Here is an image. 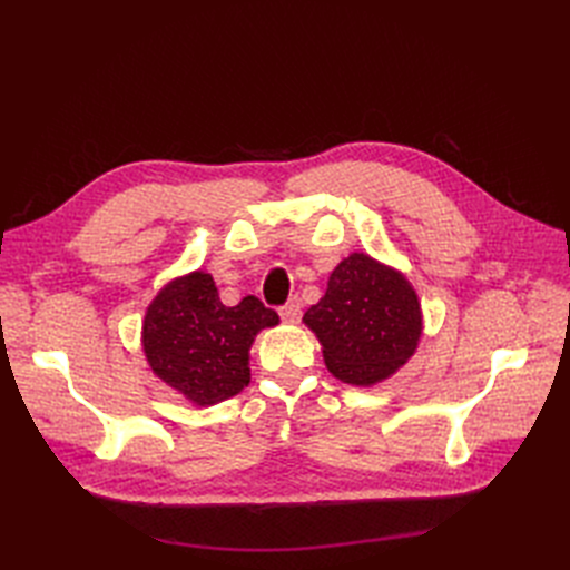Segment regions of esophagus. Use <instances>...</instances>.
<instances>
[{"label":"esophagus","mask_w":570,"mask_h":570,"mask_svg":"<svg viewBox=\"0 0 570 570\" xmlns=\"http://www.w3.org/2000/svg\"><path fill=\"white\" fill-rule=\"evenodd\" d=\"M281 318H283L285 323H299V318H302V304H299L297 297H292V299L281 308Z\"/></svg>","instance_id":"esophagus-1"}]
</instances>
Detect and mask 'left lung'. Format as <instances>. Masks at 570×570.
I'll list each match as a JSON object with an SVG mask.
<instances>
[{
    "mask_svg": "<svg viewBox=\"0 0 570 570\" xmlns=\"http://www.w3.org/2000/svg\"><path fill=\"white\" fill-rule=\"evenodd\" d=\"M304 323L323 344L327 371L350 385L385 381L413 356L423 331L416 289L358 252L337 264Z\"/></svg>",
    "mask_w": 570,
    "mask_h": 570,
    "instance_id": "left-lung-1",
    "label": "left lung"
}]
</instances>
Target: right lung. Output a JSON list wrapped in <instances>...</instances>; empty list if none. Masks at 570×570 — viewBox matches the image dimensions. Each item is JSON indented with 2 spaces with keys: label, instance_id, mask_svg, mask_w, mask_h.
<instances>
[{
  "label": "right lung",
  "instance_id": "add662e5",
  "mask_svg": "<svg viewBox=\"0 0 570 570\" xmlns=\"http://www.w3.org/2000/svg\"><path fill=\"white\" fill-rule=\"evenodd\" d=\"M278 314L256 297L226 306L209 273L168 283L147 308L142 347L151 371L197 406H212L249 385V347Z\"/></svg>",
  "mask_w": 570,
  "mask_h": 570
}]
</instances>
